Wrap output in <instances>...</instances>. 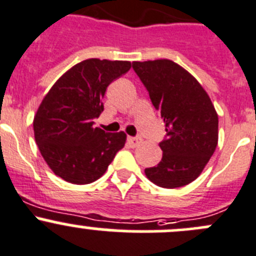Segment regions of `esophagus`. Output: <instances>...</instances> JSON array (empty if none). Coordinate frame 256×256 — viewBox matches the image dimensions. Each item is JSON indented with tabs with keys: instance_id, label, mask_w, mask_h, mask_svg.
I'll list each match as a JSON object with an SVG mask.
<instances>
[{
	"instance_id": "1",
	"label": "esophagus",
	"mask_w": 256,
	"mask_h": 256,
	"mask_svg": "<svg viewBox=\"0 0 256 256\" xmlns=\"http://www.w3.org/2000/svg\"><path fill=\"white\" fill-rule=\"evenodd\" d=\"M128 142L131 148H136V146L140 145L141 144V138H131V136H128Z\"/></svg>"
}]
</instances>
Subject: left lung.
<instances>
[{"label":"left lung","instance_id":"left-lung-1","mask_svg":"<svg viewBox=\"0 0 256 256\" xmlns=\"http://www.w3.org/2000/svg\"><path fill=\"white\" fill-rule=\"evenodd\" d=\"M132 68L166 128V138L158 144L162 158L145 168L146 176L165 188L188 185L216 148L219 118L214 105L196 78L174 61H135Z\"/></svg>","mask_w":256,"mask_h":256}]
</instances>
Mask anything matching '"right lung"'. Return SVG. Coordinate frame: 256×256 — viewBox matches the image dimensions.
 Returning a JSON list of instances; mask_svg holds the SVG:
<instances>
[{
    "label": "right lung",
    "instance_id": "1",
    "mask_svg": "<svg viewBox=\"0 0 256 256\" xmlns=\"http://www.w3.org/2000/svg\"><path fill=\"white\" fill-rule=\"evenodd\" d=\"M131 68L128 61L88 58L54 82L34 118V140L48 168L65 181L85 185L100 178L126 134L94 128L102 98L114 80Z\"/></svg>",
    "mask_w": 256,
    "mask_h": 256
}]
</instances>
